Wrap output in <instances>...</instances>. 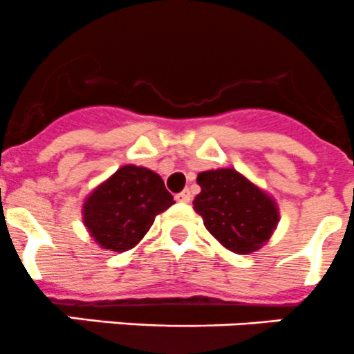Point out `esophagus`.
I'll return each instance as SVG.
<instances>
[{
	"mask_svg": "<svg viewBox=\"0 0 354 354\" xmlns=\"http://www.w3.org/2000/svg\"><path fill=\"white\" fill-rule=\"evenodd\" d=\"M191 191H189V189H184V191L182 192H178V194H176V199L178 203H189L191 201Z\"/></svg>",
	"mask_w": 354,
	"mask_h": 354,
	"instance_id": "1",
	"label": "esophagus"
}]
</instances>
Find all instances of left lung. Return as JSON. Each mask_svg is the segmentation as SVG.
Segmentation results:
<instances>
[{"label":"left lung","instance_id":"left-lung-1","mask_svg":"<svg viewBox=\"0 0 354 354\" xmlns=\"http://www.w3.org/2000/svg\"><path fill=\"white\" fill-rule=\"evenodd\" d=\"M201 192L194 212L222 246L237 254L258 251L279 223L275 199L234 169L206 170L198 176Z\"/></svg>","mask_w":354,"mask_h":354}]
</instances>
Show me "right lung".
<instances>
[{
  "instance_id": "right-lung-1",
  "label": "right lung",
  "mask_w": 354,
  "mask_h": 354,
  "mask_svg": "<svg viewBox=\"0 0 354 354\" xmlns=\"http://www.w3.org/2000/svg\"><path fill=\"white\" fill-rule=\"evenodd\" d=\"M174 203L158 174L124 165L87 196L82 206L84 225L103 250L124 253L145 237L156 215Z\"/></svg>"
}]
</instances>
